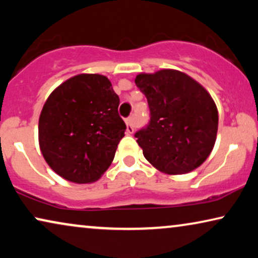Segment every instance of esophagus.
I'll list each match as a JSON object with an SVG mask.
<instances>
[{"instance_id":"esophagus-1","label":"esophagus","mask_w":258,"mask_h":258,"mask_svg":"<svg viewBox=\"0 0 258 258\" xmlns=\"http://www.w3.org/2000/svg\"><path fill=\"white\" fill-rule=\"evenodd\" d=\"M126 124V132L128 134H134V125H133V117H128L125 119Z\"/></svg>"}]
</instances>
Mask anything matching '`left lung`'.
Segmentation results:
<instances>
[{
  "mask_svg": "<svg viewBox=\"0 0 258 258\" xmlns=\"http://www.w3.org/2000/svg\"><path fill=\"white\" fill-rule=\"evenodd\" d=\"M135 83L150 110L149 123L135 133L144 157L167 174L200 167L213 150L218 126L216 104L208 91L171 69L140 74Z\"/></svg>",
  "mask_w": 258,
  "mask_h": 258,
  "instance_id": "left-lung-1",
  "label": "left lung"
}]
</instances>
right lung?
<instances>
[{
    "label": "right lung",
    "instance_id": "1",
    "mask_svg": "<svg viewBox=\"0 0 258 258\" xmlns=\"http://www.w3.org/2000/svg\"><path fill=\"white\" fill-rule=\"evenodd\" d=\"M110 81L98 74H81L56 88L38 121L40 148L49 167L70 182L100 178L126 129Z\"/></svg>",
    "mask_w": 258,
    "mask_h": 258
}]
</instances>
